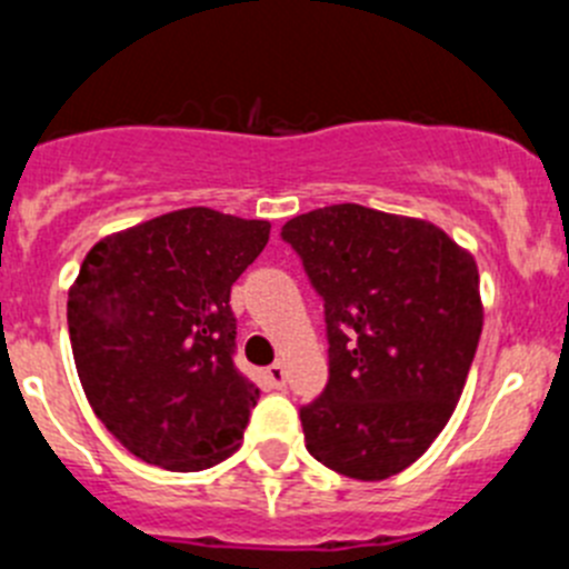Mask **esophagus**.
<instances>
[{"instance_id": "34e87169", "label": "esophagus", "mask_w": 569, "mask_h": 569, "mask_svg": "<svg viewBox=\"0 0 569 569\" xmlns=\"http://www.w3.org/2000/svg\"><path fill=\"white\" fill-rule=\"evenodd\" d=\"M268 379L276 390H284V385H288V370H284L281 361H276V365L268 367Z\"/></svg>"}]
</instances>
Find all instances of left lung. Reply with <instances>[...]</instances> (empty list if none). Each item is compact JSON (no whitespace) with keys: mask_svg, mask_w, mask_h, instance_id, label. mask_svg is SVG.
Instances as JSON below:
<instances>
[{"mask_svg":"<svg viewBox=\"0 0 569 569\" xmlns=\"http://www.w3.org/2000/svg\"><path fill=\"white\" fill-rule=\"evenodd\" d=\"M325 301L330 379L299 407L316 461L381 481L453 416L481 336L479 268L445 230L361 204L281 228Z\"/></svg>","mask_w":569,"mask_h":569,"instance_id":"obj_1","label":"left lung"}]
</instances>
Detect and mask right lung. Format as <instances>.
Here are the masks:
<instances>
[{
    "mask_svg": "<svg viewBox=\"0 0 569 569\" xmlns=\"http://www.w3.org/2000/svg\"><path fill=\"white\" fill-rule=\"evenodd\" d=\"M270 224L173 210L93 244L68 330L93 413L136 459L173 472L239 450L259 387L236 367L230 288Z\"/></svg>",
    "mask_w": 569,
    "mask_h": 569,
    "instance_id": "1",
    "label": "right lung"
}]
</instances>
